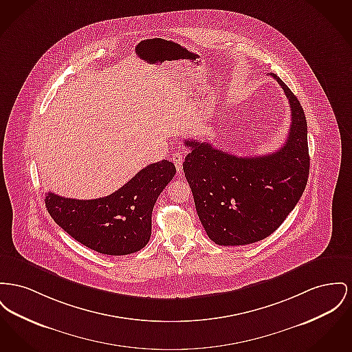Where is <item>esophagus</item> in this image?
Instances as JSON below:
<instances>
[{
    "label": "esophagus",
    "instance_id": "1",
    "mask_svg": "<svg viewBox=\"0 0 352 352\" xmlns=\"http://www.w3.org/2000/svg\"><path fill=\"white\" fill-rule=\"evenodd\" d=\"M171 160H173V164L177 167V171L181 174V173H182V168H184V166L182 165H184L185 157H184L181 153H175Z\"/></svg>",
    "mask_w": 352,
    "mask_h": 352
}]
</instances>
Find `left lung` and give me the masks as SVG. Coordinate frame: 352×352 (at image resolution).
<instances>
[{
  "label": "left lung",
  "instance_id": "8db88e82",
  "mask_svg": "<svg viewBox=\"0 0 352 352\" xmlns=\"http://www.w3.org/2000/svg\"><path fill=\"white\" fill-rule=\"evenodd\" d=\"M291 107L286 144L261 157H236L208 142L187 140L184 173L208 238L219 246H242L265 239L279 228L300 199L310 174L307 122L289 86Z\"/></svg>",
  "mask_w": 352,
  "mask_h": 352
}]
</instances>
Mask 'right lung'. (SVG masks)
Here are the masks:
<instances>
[{"mask_svg": "<svg viewBox=\"0 0 352 352\" xmlns=\"http://www.w3.org/2000/svg\"><path fill=\"white\" fill-rule=\"evenodd\" d=\"M167 160L146 166L113 194L98 199H72L54 192L45 205L72 238L106 255H127L145 248L151 235V212L173 177Z\"/></svg>", "mask_w": 352, "mask_h": 352, "instance_id": "add662e5", "label": "right lung"}]
</instances>
